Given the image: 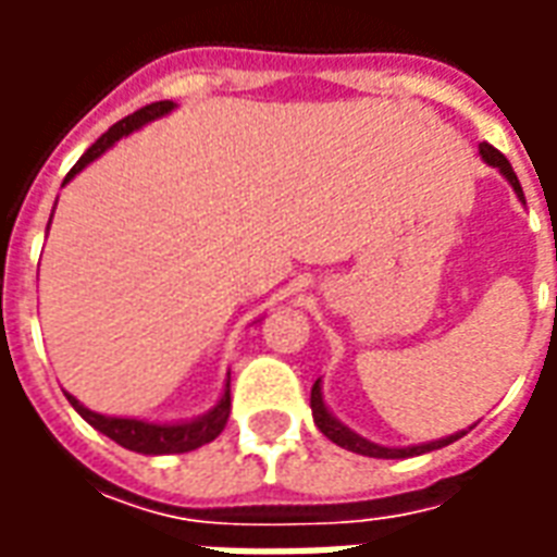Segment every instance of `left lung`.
<instances>
[{
  "mask_svg": "<svg viewBox=\"0 0 557 557\" xmlns=\"http://www.w3.org/2000/svg\"><path fill=\"white\" fill-rule=\"evenodd\" d=\"M480 154H483V160L490 163V166H495V170L502 172L507 182L513 184L516 196L525 202V194H522V184H519V178H516L513 166H510V160L504 158L498 148L486 146V143H480ZM310 409H313V420L315 426L322 430V435H327L331 442L339 444V447H346V450H351V454H361V456H375V459H406V456H420V454H430V450H438V447H444V444L456 442V438H462L466 432H456V435H447V438H442V442H430V444H418V447H382V444H373L367 442V438H361L358 432H351L349 426H343L331 411H327L325 399H322V385L315 382L313 391H310Z\"/></svg>",
  "mask_w": 557,
  "mask_h": 557,
  "instance_id": "8db88e82",
  "label": "left lung"
}]
</instances>
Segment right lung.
Instances as JSON below:
<instances>
[{
	"label": "right lung",
	"mask_w": 557,
	"mask_h": 557,
	"mask_svg": "<svg viewBox=\"0 0 557 557\" xmlns=\"http://www.w3.org/2000/svg\"><path fill=\"white\" fill-rule=\"evenodd\" d=\"M172 110V101H158V103H148L137 113L125 115L122 122H115L107 134H103L95 146L86 148V154L74 163V170L65 175V184L77 175L83 166H89L91 160L101 158L107 148L119 143L122 137H127L131 131H137V127L148 125V122H154L160 115H166ZM67 403L79 411V418L89 420L91 426L98 432H103L107 438H113L115 444H122L127 450H137V454H187V450H196V447H202V444L214 442L223 426H226V420H230V382H226V391H223V397L218 399V406L202 414V418L187 420V423H146V420H134V418H107V414H98V411H89L79 399H74L67 394Z\"/></svg>",
	"instance_id": "add662e5"
}]
</instances>
